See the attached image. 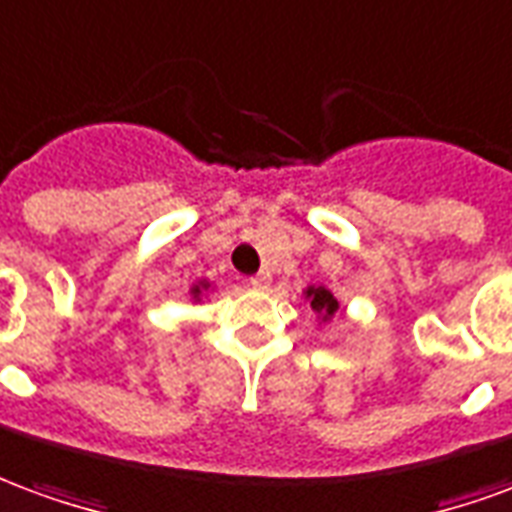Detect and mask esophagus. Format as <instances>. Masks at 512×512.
I'll return each mask as SVG.
<instances>
[{"mask_svg":"<svg viewBox=\"0 0 512 512\" xmlns=\"http://www.w3.org/2000/svg\"><path fill=\"white\" fill-rule=\"evenodd\" d=\"M248 283H251L253 289H259V292H264V289H270V286H272V275H270V272L261 270V272H256V275H253V278Z\"/></svg>","mask_w":512,"mask_h":512,"instance_id":"obj_1","label":"esophagus"}]
</instances>
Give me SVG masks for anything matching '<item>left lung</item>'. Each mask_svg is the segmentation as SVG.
Returning a JSON list of instances; mask_svg holds the SVG:
<instances>
[{"label":"left lung","mask_w":512,"mask_h":512,"mask_svg":"<svg viewBox=\"0 0 512 512\" xmlns=\"http://www.w3.org/2000/svg\"><path fill=\"white\" fill-rule=\"evenodd\" d=\"M302 297L311 305V311L316 313V322L319 324H330L338 313H343V305L338 302V297L330 289H324V286H305Z\"/></svg>","instance_id":"1"}]
</instances>
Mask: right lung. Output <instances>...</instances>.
Returning <instances> with one entry per match:
<instances>
[{
  "mask_svg": "<svg viewBox=\"0 0 512 512\" xmlns=\"http://www.w3.org/2000/svg\"><path fill=\"white\" fill-rule=\"evenodd\" d=\"M210 292H212V281H207V278H199V281H196V283H190L188 297L193 302H201Z\"/></svg>",
  "mask_w": 512,
  "mask_h": 512,
  "instance_id": "obj_1",
  "label": "right lung"
}]
</instances>
